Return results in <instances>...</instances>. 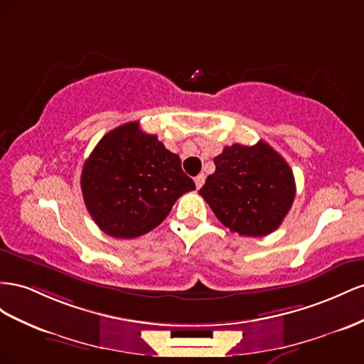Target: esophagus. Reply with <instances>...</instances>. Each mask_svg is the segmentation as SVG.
<instances>
[{
  "mask_svg": "<svg viewBox=\"0 0 364 364\" xmlns=\"http://www.w3.org/2000/svg\"><path fill=\"white\" fill-rule=\"evenodd\" d=\"M204 181H205V176H204V173H200L198 176H196V178H195V186H196V189H201V186L204 184Z\"/></svg>",
  "mask_w": 364,
  "mask_h": 364,
  "instance_id": "1",
  "label": "esophagus"
}]
</instances>
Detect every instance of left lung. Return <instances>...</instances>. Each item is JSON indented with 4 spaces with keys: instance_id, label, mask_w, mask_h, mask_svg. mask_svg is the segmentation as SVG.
<instances>
[{
    "instance_id": "1",
    "label": "left lung",
    "mask_w": 364,
    "mask_h": 364,
    "mask_svg": "<svg viewBox=\"0 0 364 364\" xmlns=\"http://www.w3.org/2000/svg\"><path fill=\"white\" fill-rule=\"evenodd\" d=\"M213 163L200 195L218 220L241 236H267L279 228L296 196L288 163L264 140L225 146Z\"/></svg>"
}]
</instances>
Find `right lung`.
Returning <instances> with one entry per match:
<instances>
[{"label": "right lung", "instance_id": "right-lung-1", "mask_svg": "<svg viewBox=\"0 0 364 364\" xmlns=\"http://www.w3.org/2000/svg\"><path fill=\"white\" fill-rule=\"evenodd\" d=\"M80 189L103 233L132 240L161 224L195 183L183 172L178 155L143 132L139 122H129L96 144L82 169Z\"/></svg>", "mask_w": 364, "mask_h": 364}]
</instances>
